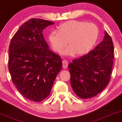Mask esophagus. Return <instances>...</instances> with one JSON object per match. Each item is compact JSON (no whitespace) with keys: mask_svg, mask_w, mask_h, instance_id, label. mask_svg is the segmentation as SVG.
I'll use <instances>...</instances> for the list:
<instances>
[{"mask_svg":"<svg viewBox=\"0 0 122 122\" xmlns=\"http://www.w3.org/2000/svg\"><path fill=\"white\" fill-rule=\"evenodd\" d=\"M68 66V62L66 60H64L62 61V67L64 69H66Z\"/></svg>","mask_w":122,"mask_h":122,"instance_id":"esophagus-1","label":"esophagus"}]
</instances>
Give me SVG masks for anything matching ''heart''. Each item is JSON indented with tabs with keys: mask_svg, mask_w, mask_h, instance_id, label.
Masks as SVG:
<instances>
[{
	"mask_svg": "<svg viewBox=\"0 0 122 122\" xmlns=\"http://www.w3.org/2000/svg\"><path fill=\"white\" fill-rule=\"evenodd\" d=\"M99 30L95 24L82 21L69 20L61 24L58 30H52L48 39L53 51L60 52L67 43L69 46L61 52L65 56H81L92 48L98 37Z\"/></svg>",
	"mask_w": 122,
	"mask_h": 122,
	"instance_id": "b5f03b06",
	"label": "heart"
}]
</instances>
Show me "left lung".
<instances>
[{"label":"left lung","mask_w":122,"mask_h":122,"mask_svg":"<svg viewBox=\"0 0 122 122\" xmlns=\"http://www.w3.org/2000/svg\"><path fill=\"white\" fill-rule=\"evenodd\" d=\"M114 59V46L105 32L103 41L86 55L69 65L71 87L81 99L93 98L108 85Z\"/></svg>","instance_id":"8db88e82"}]
</instances>
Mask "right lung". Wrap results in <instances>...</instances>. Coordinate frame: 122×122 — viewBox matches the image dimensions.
I'll use <instances>...</instances> for the list:
<instances>
[{"mask_svg": "<svg viewBox=\"0 0 122 122\" xmlns=\"http://www.w3.org/2000/svg\"><path fill=\"white\" fill-rule=\"evenodd\" d=\"M54 23L29 19L14 34L9 47L8 69L12 80L22 95L33 102L48 95L62 69L60 55L51 51L42 31Z\"/></svg>", "mask_w": 122, "mask_h": 122, "instance_id": "right-lung-1", "label": "right lung"}]
</instances>
